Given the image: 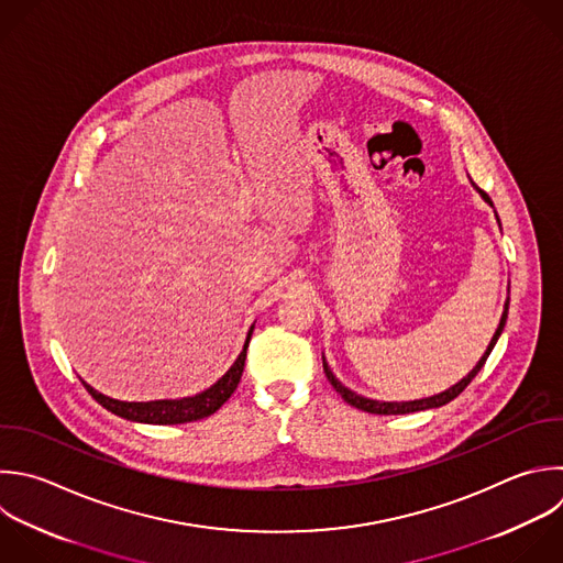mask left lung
I'll return each mask as SVG.
<instances>
[{
  "label": "left lung",
  "instance_id": "8db88e82",
  "mask_svg": "<svg viewBox=\"0 0 563 563\" xmlns=\"http://www.w3.org/2000/svg\"><path fill=\"white\" fill-rule=\"evenodd\" d=\"M473 187L477 189V194L484 198V202H488L490 207H493V202H490V198L473 183ZM499 222V220H497ZM506 317H508V299H506V303H504V312H501V319H499V325H497V330H495V334H493V339H490V343H488V347H486V352L482 354V358L477 361V365L460 380V383H455L453 387H449V389H444V391H440V394H435V396H429V398H420V400H405V402H385V400H372V398H365V396H358L356 391H352V389H347L345 385H341V380L330 372V367H328V363H325V358H323V372H325V376H328V380H330V385L341 394V398L347 402V405H352V407H356V409H361V411H367V413H380V416H389V413H411V411H422V409H431V407H442V405H446V402H451L455 396H460L462 391H464V387L475 378V374L482 369V365L486 363V358H488V354H490V350L495 347V343H497V339H499V334H501V330H504V325H506Z\"/></svg>",
  "mask_w": 563,
  "mask_h": 563
}]
</instances>
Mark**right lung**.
<instances>
[{
  "instance_id": "add662e5",
  "label": "right lung",
  "mask_w": 563,
  "mask_h": 563,
  "mask_svg": "<svg viewBox=\"0 0 563 563\" xmlns=\"http://www.w3.org/2000/svg\"><path fill=\"white\" fill-rule=\"evenodd\" d=\"M253 334V325L249 330L244 350L240 352V356L235 358V363L231 365V369L218 380L213 383L209 389L189 396V398H178V400H150V402H128V400H117L110 398L101 391H97L95 387H90L88 383L86 389L90 391V396L103 405L108 411L134 420V422H147V424H180V422H194V420H202L211 413H216L235 391L242 372H244V361H246V347Z\"/></svg>"
}]
</instances>
